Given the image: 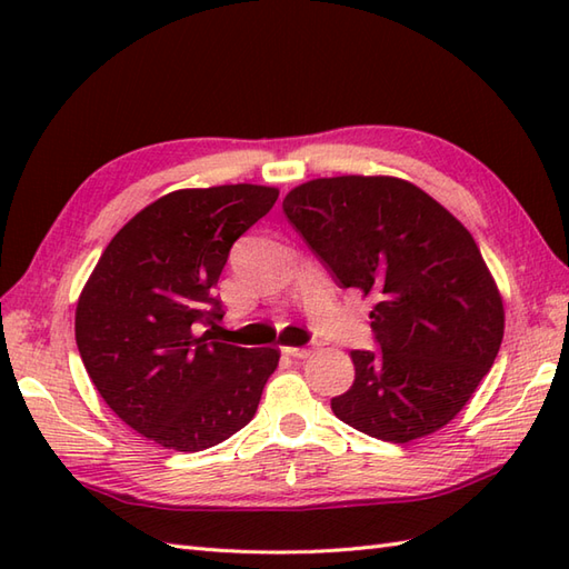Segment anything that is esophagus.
Instances as JSON below:
<instances>
[{"instance_id":"34e87169","label":"esophagus","mask_w":569,"mask_h":569,"mask_svg":"<svg viewBox=\"0 0 569 569\" xmlns=\"http://www.w3.org/2000/svg\"><path fill=\"white\" fill-rule=\"evenodd\" d=\"M283 352L293 359H308L312 352H316V347H286Z\"/></svg>"}]
</instances>
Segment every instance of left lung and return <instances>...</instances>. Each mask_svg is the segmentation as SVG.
<instances>
[{
    "mask_svg": "<svg viewBox=\"0 0 569 569\" xmlns=\"http://www.w3.org/2000/svg\"><path fill=\"white\" fill-rule=\"evenodd\" d=\"M283 212L337 286L377 300V352L355 349V383L332 413L386 442L447 426L503 337L499 288L465 224L389 176L310 180L288 192Z\"/></svg>",
    "mask_w": 569,
    "mask_h": 569,
    "instance_id": "8db88e82",
    "label": "left lung"
}]
</instances>
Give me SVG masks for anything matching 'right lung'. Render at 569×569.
I'll list each match as a JSON object with an SVG mask.
<instances>
[{
  "label": "right lung",
  "instance_id": "add662e5",
  "mask_svg": "<svg viewBox=\"0 0 569 569\" xmlns=\"http://www.w3.org/2000/svg\"><path fill=\"white\" fill-rule=\"evenodd\" d=\"M276 188L176 190L119 229L76 310L82 365L104 403L166 450L200 452L253 418L278 349L207 330L229 249L273 208Z\"/></svg>",
  "mask_w": 569,
  "mask_h": 569
}]
</instances>
